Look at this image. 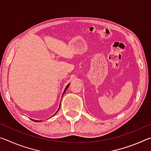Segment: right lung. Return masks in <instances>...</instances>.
<instances>
[{
  "label": "right lung",
  "instance_id": "right-lung-1",
  "mask_svg": "<svg viewBox=\"0 0 151 151\" xmlns=\"http://www.w3.org/2000/svg\"><path fill=\"white\" fill-rule=\"evenodd\" d=\"M70 83H69V84H68V85H67V86H66V88H65V91H64V92H63V95H62V98H63V95H64V94H65V92H66V90H67V88H68V86H69V85H70ZM60 105H59V107H58V110H57V112H55V113L54 114H53V115L52 116H54L55 115V114H56V113H57V112L58 111V110H59V109H60ZM52 116H51V117H52ZM31 120H32V121H35V122H41L42 121H37V120H34V119H31Z\"/></svg>",
  "mask_w": 151,
  "mask_h": 151
}]
</instances>
